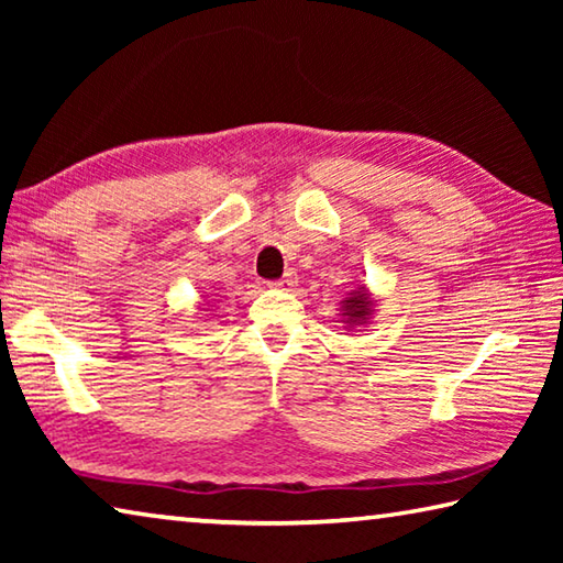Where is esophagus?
Instances as JSON below:
<instances>
[{
    "instance_id": "obj_1",
    "label": "esophagus",
    "mask_w": 563,
    "mask_h": 563,
    "mask_svg": "<svg viewBox=\"0 0 563 563\" xmlns=\"http://www.w3.org/2000/svg\"><path fill=\"white\" fill-rule=\"evenodd\" d=\"M273 285H275V288H283V290L292 288V285H295V273H285L283 278H280V280H275Z\"/></svg>"
}]
</instances>
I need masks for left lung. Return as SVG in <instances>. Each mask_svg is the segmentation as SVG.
Returning a JSON list of instances; mask_svg holds the SVG:
<instances>
[{
    "label": "left lung",
    "instance_id": "obj_1",
    "mask_svg": "<svg viewBox=\"0 0 563 563\" xmlns=\"http://www.w3.org/2000/svg\"><path fill=\"white\" fill-rule=\"evenodd\" d=\"M340 305H342L340 316H342V322H345L347 328L365 325V322H369V318L375 316V300H373V295H369L365 285H360V288L350 290L347 298L342 300Z\"/></svg>",
    "mask_w": 563,
    "mask_h": 563
}]
</instances>
